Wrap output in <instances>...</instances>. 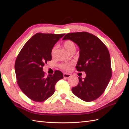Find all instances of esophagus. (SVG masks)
<instances>
[{"instance_id":"1","label":"esophagus","mask_w":129,"mask_h":129,"mask_svg":"<svg viewBox=\"0 0 129 129\" xmlns=\"http://www.w3.org/2000/svg\"><path fill=\"white\" fill-rule=\"evenodd\" d=\"M63 76H64V78H66V79H68L70 78L71 76V75L70 74H67V73H64V75H63Z\"/></svg>"}]
</instances>
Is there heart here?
<instances>
[{
    "label": "heart",
    "mask_w": 129,
    "mask_h": 129,
    "mask_svg": "<svg viewBox=\"0 0 129 129\" xmlns=\"http://www.w3.org/2000/svg\"><path fill=\"white\" fill-rule=\"evenodd\" d=\"M64 46L65 49L70 53L72 50H75L76 49V46L75 43H74L73 41L68 40H66L64 43ZM56 46H54V47L51 49L50 51V54L52 57H54L55 55V51H56ZM60 68L61 69L65 70H69L71 68H72V64L71 63H62V64L60 65Z\"/></svg>",
    "instance_id": "heart-1"
}]
</instances>
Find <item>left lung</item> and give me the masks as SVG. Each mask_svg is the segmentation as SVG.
<instances>
[{
  "instance_id": "left-lung-1",
  "label": "left lung",
  "mask_w": 129,
  "mask_h": 129,
  "mask_svg": "<svg viewBox=\"0 0 129 129\" xmlns=\"http://www.w3.org/2000/svg\"><path fill=\"white\" fill-rule=\"evenodd\" d=\"M63 40H70L80 51L76 68L85 72L86 77H79L78 85L72 89L73 94L86 102L102 95L112 75L110 54L105 45L95 35L87 32L68 33Z\"/></svg>"
}]
</instances>
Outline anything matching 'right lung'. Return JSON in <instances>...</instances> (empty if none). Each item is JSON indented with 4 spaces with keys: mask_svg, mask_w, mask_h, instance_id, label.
Returning <instances> with one entry per match:
<instances>
[{
    "mask_svg": "<svg viewBox=\"0 0 129 129\" xmlns=\"http://www.w3.org/2000/svg\"><path fill=\"white\" fill-rule=\"evenodd\" d=\"M64 35L40 33L35 34L16 57L15 71L18 84L31 100L42 102L47 99L54 93L57 81L63 78V74L59 70L45 76L43 67L51 60V49Z\"/></svg>",
    "mask_w": 129,
    "mask_h": 129,
    "instance_id": "1",
    "label": "right lung"
}]
</instances>
